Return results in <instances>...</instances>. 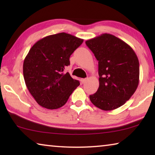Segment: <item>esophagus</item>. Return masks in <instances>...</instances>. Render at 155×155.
I'll return each mask as SVG.
<instances>
[{"label":"esophagus","instance_id":"1","mask_svg":"<svg viewBox=\"0 0 155 155\" xmlns=\"http://www.w3.org/2000/svg\"><path fill=\"white\" fill-rule=\"evenodd\" d=\"M87 78H81V83H82L83 84L85 83L86 82H87Z\"/></svg>","mask_w":155,"mask_h":155}]
</instances>
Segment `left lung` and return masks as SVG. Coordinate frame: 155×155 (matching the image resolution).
<instances>
[{"mask_svg":"<svg viewBox=\"0 0 155 155\" xmlns=\"http://www.w3.org/2000/svg\"><path fill=\"white\" fill-rule=\"evenodd\" d=\"M98 61L99 87L90 96L94 105L104 111L122 106L137 90L140 64L133 48L111 34L85 41Z\"/></svg>","mask_w":155,"mask_h":155,"instance_id":"8db88e82","label":"left lung"}]
</instances>
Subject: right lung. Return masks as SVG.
Returning a JSON list of instances; mask_svg holds the SVG:
<instances>
[{
    "label": "right lung",
    "mask_w": 155,
    "mask_h": 155,
    "mask_svg": "<svg viewBox=\"0 0 155 155\" xmlns=\"http://www.w3.org/2000/svg\"><path fill=\"white\" fill-rule=\"evenodd\" d=\"M83 41L70 34L60 33L46 36L31 47L23 64V75L27 89L40 106L60 108L80 85L64 69Z\"/></svg>",
    "instance_id": "add662e5"
}]
</instances>
